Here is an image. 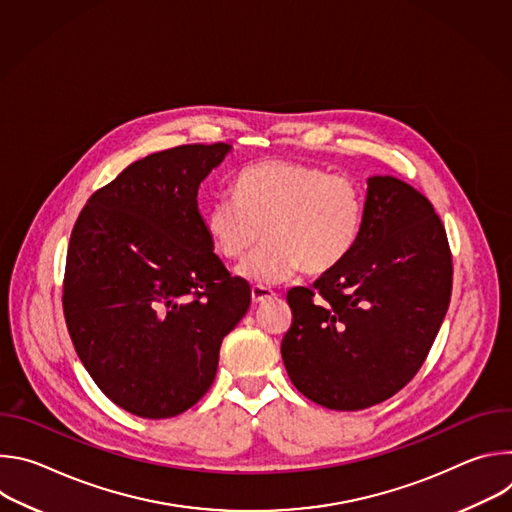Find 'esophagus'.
<instances>
[{
	"mask_svg": "<svg viewBox=\"0 0 512 512\" xmlns=\"http://www.w3.org/2000/svg\"><path fill=\"white\" fill-rule=\"evenodd\" d=\"M275 294H273V289H269V287H261V285H257V287H253L251 289V302L257 306V304H263V302H267V300H271Z\"/></svg>",
	"mask_w": 512,
	"mask_h": 512,
	"instance_id": "esophagus-1",
	"label": "esophagus"
}]
</instances>
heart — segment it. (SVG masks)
<instances>
[{
    "mask_svg": "<svg viewBox=\"0 0 512 512\" xmlns=\"http://www.w3.org/2000/svg\"><path fill=\"white\" fill-rule=\"evenodd\" d=\"M237 194H216L204 225L225 259H243L265 237L239 275L253 283H279L324 275L354 251L367 214V194L344 174L291 160H265L237 176Z\"/></svg>",
    "mask_w": 512,
    "mask_h": 512,
    "instance_id": "b5f03b06",
    "label": "heart"
}]
</instances>
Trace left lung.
<instances>
[{"mask_svg": "<svg viewBox=\"0 0 512 512\" xmlns=\"http://www.w3.org/2000/svg\"><path fill=\"white\" fill-rule=\"evenodd\" d=\"M367 214L348 259L291 287L281 358L296 389L334 411L401 391L421 369L452 296V253L431 202L393 176L369 178Z\"/></svg>", "mask_w": 512, "mask_h": 512, "instance_id": "left-lung-1", "label": "left lung"}]
</instances>
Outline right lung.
Here are the masks:
<instances>
[{"instance_id":"1","label":"right lung","mask_w":512,"mask_h":512,"mask_svg":"<svg viewBox=\"0 0 512 512\" xmlns=\"http://www.w3.org/2000/svg\"><path fill=\"white\" fill-rule=\"evenodd\" d=\"M229 143H190L127 166L99 188L72 229L62 310L97 387L121 409L168 419L210 389L223 338L251 287L212 251L200 182Z\"/></svg>"}]
</instances>
